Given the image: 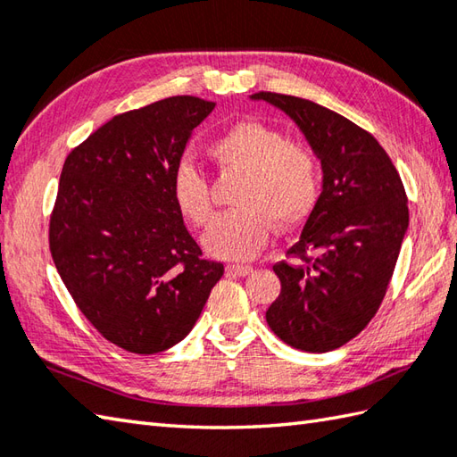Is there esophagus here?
<instances>
[{
  "label": "esophagus",
  "mask_w": 457,
  "mask_h": 457,
  "mask_svg": "<svg viewBox=\"0 0 457 457\" xmlns=\"http://www.w3.org/2000/svg\"><path fill=\"white\" fill-rule=\"evenodd\" d=\"M227 270L232 274H238V277H246V274H251L254 269L251 264H228Z\"/></svg>",
  "instance_id": "esophagus-1"
}]
</instances>
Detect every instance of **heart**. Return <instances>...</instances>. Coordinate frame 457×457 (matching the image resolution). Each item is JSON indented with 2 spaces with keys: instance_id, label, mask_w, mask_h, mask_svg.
Instances as JSON below:
<instances>
[{
  "instance_id": "b5f03b06",
  "label": "heart",
  "mask_w": 457,
  "mask_h": 457,
  "mask_svg": "<svg viewBox=\"0 0 457 457\" xmlns=\"http://www.w3.org/2000/svg\"><path fill=\"white\" fill-rule=\"evenodd\" d=\"M206 154L222 175H240L232 204L212 220L203 238L219 258H253L269 243L272 228L292 230L308 220L320 199L322 162L312 145L292 141L282 129L262 121H238L209 143ZM179 212L204 227L212 214L211 180L183 161L173 175Z\"/></svg>"
}]
</instances>
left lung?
Segmentation results:
<instances>
[{
  "mask_svg": "<svg viewBox=\"0 0 457 457\" xmlns=\"http://www.w3.org/2000/svg\"><path fill=\"white\" fill-rule=\"evenodd\" d=\"M322 162V193L303 235L272 266L280 295L266 310L288 346L330 352L362 332L388 290L408 230V196L388 153L366 129L292 95L261 91Z\"/></svg>",
  "mask_w": 457,
  "mask_h": 457,
  "instance_id": "1",
  "label": "left lung"
}]
</instances>
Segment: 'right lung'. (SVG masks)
I'll use <instances>...</instances> for the list:
<instances>
[{
	"instance_id": "1",
	"label": "right lung",
	"mask_w": 457,
	"mask_h": 457,
	"mask_svg": "<svg viewBox=\"0 0 457 457\" xmlns=\"http://www.w3.org/2000/svg\"><path fill=\"white\" fill-rule=\"evenodd\" d=\"M214 109L193 95L115 115L67 154L49 251L77 308L133 354L175 346L225 272L203 258L173 199L195 127Z\"/></svg>"
}]
</instances>
